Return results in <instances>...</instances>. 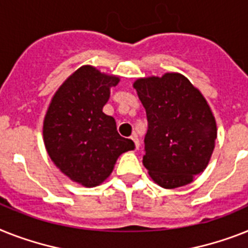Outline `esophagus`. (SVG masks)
<instances>
[{"instance_id": "obj_1", "label": "esophagus", "mask_w": 248, "mask_h": 248, "mask_svg": "<svg viewBox=\"0 0 248 248\" xmlns=\"http://www.w3.org/2000/svg\"><path fill=\"white\" fill-rule=\"evenodd\" d=\"M130 139H132L133 143H134V147H136V149H138L139 148V140H138V138H137L136 134H133V136L130 137Z\"/></svg>"}]
</instances>
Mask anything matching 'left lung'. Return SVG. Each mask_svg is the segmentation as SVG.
I'll return each mask as SVG.
<instances>
[{
	"mask_svg": "<svg viewBox=\"0 0 248 248\" xmlns=\"http://www.w3.org/2000/svg\"><path fill=\"white\" fill-rule=\"evenodd\" d=\"M134 89L148 122L143 165L165 189L187 185L214 149L217 125L208 102L179 73L137 79Z\"/></svg>",
	"mask_w": 248,
	"mask_h": 248,
	"instance_id": "left-lung-1",
	"label": "left lung"
}]
</instances>
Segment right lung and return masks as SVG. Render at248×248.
Here are the masks:
<instances>
[{
  "label": "right lung",
  "instance_id": "1",
  "mask_svg": "<svg viewBox=\"0 0 248 248\" xmlns=\"http://www.w3.org/2000/svg\"><path fill=\"white\" fill-rule=\"evenodd\" d=\"M118 82L119 77L83 65L55 92L44 119V143L54 165L87 187L109 177L118 157L134 149L132 139L119 136L115 119L102 112Z\"/></svg>",
  "mask_w": 248,
  "mask_h": 248
}]
</instances>
